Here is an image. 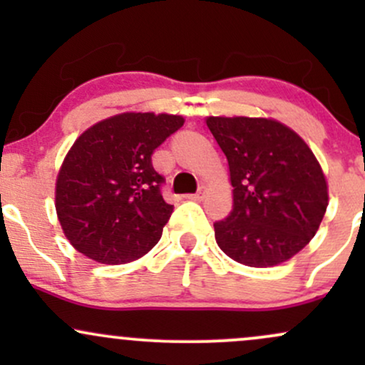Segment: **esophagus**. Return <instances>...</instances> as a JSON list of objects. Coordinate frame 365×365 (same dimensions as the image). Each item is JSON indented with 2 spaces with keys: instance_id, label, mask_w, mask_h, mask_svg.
Here are the masks:
<instances>
[{
  "instance_id": "1",
  "label": "esophagus",
  "mask_w": 365,
  "mask_h": 365,
  "mask_svg": "<svg viewBox=\"0 0 365 365\" xmlns=\"http://www.w3.org/2000/svg\"><path fill=\"white\" fill-rule=\"evenodd\" d=\"M204 195H206V187H199V190L195 192V194H192V195H187V199H190V200H200V199H204Z\"/></svg>"
}]
</instances>
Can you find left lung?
<instances>
[{"instance_id": "left-lung-1", "label": "left lung", "mask_w": 365, "mask_h": 365, "mask_svg": "<svg viewBox=\"0 0 365 365\" xmlns=\"http://www.w3.org/2000/svg\"><path fill=\"white\" fill-rule=\"evenodd\" d=\"M228 159L233 209L215 223L220 249L250 267L287 262L312 240L328 207V182L312 149L274 118L207 116Z\"/></svg>"}]
</instances>
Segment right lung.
<instances>
[{"instance_id":"right-lung-1","label":"right lung","mask_w":365,"mask_h":365,"mask_svg":"<svg viewBox=\"0 0 365 365\" xmlns=\"http://www.w3.org/2000/svg\"><path fill=\"white\" fill-rule=\"evenodd\" d=\"M183 123L180 115L127 111L78 135L54 188L58 221L73 249L113 266L158 244L173 206L163 199L150 154Z\"/></svg>"}]
</instances>
